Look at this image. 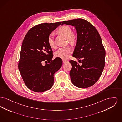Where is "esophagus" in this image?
I'll list each match as a JSON object with an SVG mask.
<instances>
[{
    "label": "esophagus",
    "mask_w": 122,
    "mask_h": 122,
    "mask_svg": "<svg viewBox=\"0 0 122 122\" xmlns=\"http://www.w3.org/2000/svg\"><path fill=\"white\" fill-rule=\"evenodd\" d=\"M66 62H67L66 60H63V63H66Z\"/></svg>",
    "instance_id": "34e87169"
}]
</instances>
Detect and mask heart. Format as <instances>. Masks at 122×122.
<instances>
[{"mask_svg": "<svg viewBox=\"0 0 122 122\" xmlns=\"http://www.w3.org/2000/svg\"><path fill=\"white\" fill-rule=\"evenodd\" d=\"M58 32L64 36L68 38L69 41L73 42L75 39V35L72 33L71 29L68 26H63L58 29ZM48 43L51 48L55 46V44L53 38V34H51L48 38ZM73 52V49L70 46H65L58 49L55 53L56 57L60 58L64 60L68 59Z\"/></svg>", "mask_w": 122, "mask_h": 122, "instance_id": "b5f03b06", "label": "heart"}]
</instances>
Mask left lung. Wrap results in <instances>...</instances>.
<instances>
[{
    "label": "left lung",
    "mask_w": 122,
    "mask_h": 122,
    "mask_svg": "<svg viewBox=\"0 0 122 122\" xmlns=\"http://www.w3.org/2000/svg\"><path fill=\"white\" fill-rule=\"evenodd\" d=\"M64 24L75 27L77 42L73 57L82 63L80 66L76 61H70L71 82L81 88L93 86L100 78L105 64L106 51L100 34L93 26L83 19L65 21L62 25Z\"/></svg>",
    "instance_id": "left-lung-1"
}]
</instances>
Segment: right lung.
Wrapping results in <instances>:
<instances>
[{
	"label": "right lung",
	"mask_w": 122,
	"mask_h": 122,
	"mask_svg": "<svg viewBox=\"0 0 122 122\" xmlns=\"http://www.w3.org/2000/svg\"><path fill=\"white\" fill-rule=\"evenodd\" d=\"M61 23L38 24L29 30L23 41L18 69L25 85L34 92L50 89L54 83V73L62 65L60 58L52 60V50L48 43L49 35ZM44 61L49 64L44 66Z\"/></svg>",
	"instance_id": "add662e5"
}]
</instances>
